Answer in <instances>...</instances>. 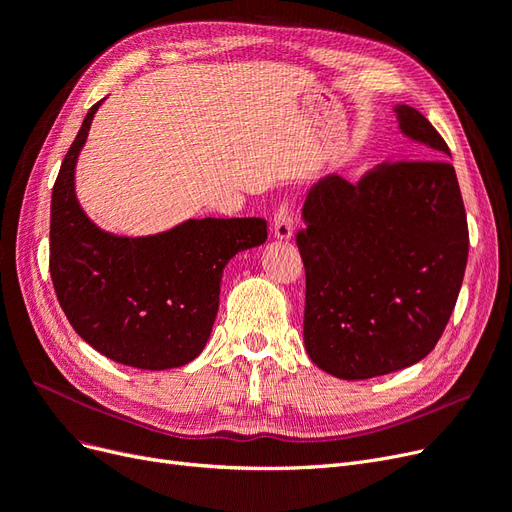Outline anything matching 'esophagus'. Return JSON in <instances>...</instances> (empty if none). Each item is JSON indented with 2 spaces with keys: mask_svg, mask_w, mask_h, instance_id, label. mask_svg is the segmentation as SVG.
I'll return each instance as SVG.
<instances>
[{
  "mask_svg": "<svg viewBox=\"0 0 512 512\" xmlns=\"http://www.w3.org/2000/svg\"><path fill=\"white\" fill-rule=\"evenodd\" d=\"M274 238L289 240L293 236V204L282 202L278 211L274 213V225H272Z\"/></svg>",
  "mask_w": 512,
  "mask_h": 512,
  "instance_id": "1",
  "label": "esophagus"
}]
</instances>
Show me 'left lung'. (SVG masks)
I'll return each instance as SVG.
<instances>
[{"mask_svg":"<svg viewBox=\"0 0 512 512\" xmlns=\"http://www.w3.org/2000/svg\"><path fill=\"white\" fill-rule=\"evenodd\" d=\"M430 158L384 162L350 183L327 175L304 202V344L342 380L405 369L437 346L456 308L468 225L449 147L418 109L394 107Z\"/></svg>","mask_w":512,"mask_h":512,"instance_id":"8db88e82","label":"left lung"}]
</instances>
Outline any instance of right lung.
I'll return each mask as SVG.
<instances>
[{"instance_id": "right-lung-1", "label": "right lung", "mask_w": 512, "mask_h": 512, "mask_svg": "<svg viewBox=\"0 0 512 512\" xmlns=\"http://www.w3.org/2000/svg\"><path fill=\"white\" fill-rule=\"evenodd\" d=\"M101 103L86 113L52 189V285L75 333L103 356L149 371L183 367L211 337L227 261L266 242L268 223L187 219L139 238L101 230L75 196V164Z\"/></svg>"}]
</instances>
